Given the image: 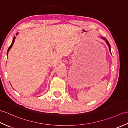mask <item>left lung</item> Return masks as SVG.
<instances>
[{"instance_id":"obj_1","label":"left lung","mask_w":128,"mask_h":128,"mask_svg":"<svg viewBox=\"0 0 128 128\" xmlns=\"http://www.w3.org/2000/svg\"><path fill=\"white\" fill-rule=\"evenodd\" d=\"M101 38H102V39H103V40H104L105 41H106V43H107V45L108 46V47H109V50H110V52L111 53V50H110V43H109V42H108V40H107V39L106 38H104V37H102Z\"/></svg>"}]
</instances>
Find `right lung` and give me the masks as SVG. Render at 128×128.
Here are the masks:
<instances>
[{
  "label": "right lung",
  "mask_w": 128,
  "mask_h": 128,
  "mask_svg": "<svg viewBox=\"0 0 128 128\" xmlns=\"http://www.w3.org/2000/svg\"><path fill=\"white\" fill-rule=\"evenodd\" d=\"M18 33H17L16 34V35H18ZM15 36H14V38H13V39H12V44H11V45L10 46V47H9V48H8V51H7V56H8V53H9V50H10V48H12V45H13V44H14V41H15Z\"/></svg>",
  "instance_id": "1"
}]
</instances>
